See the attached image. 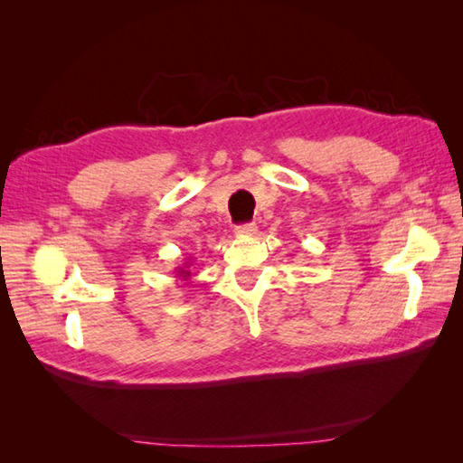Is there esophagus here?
<instances>
[{
    "mask_svg": "<svg viewBox=\"0 0 463 463\" xmlns=\"http://www.w3.org/2000/svg\"><path fill=\"white\" fill-rule=\"evenodd\" d=\"M234 234H237V237H254V234H257V224L254 222L239 224L237 229H234Z\"/></svg>",
    "mask_w": 463,
    "mask_h": 463,
    "instance_id": "esophagus-1",
    "label": "esophagus"
}]
</instances>
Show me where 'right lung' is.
I'll list each match as a JSON object with an SVG mask.
<instances>
[{
    "mask_svg": "<svg viewBox=\"0 0 463 463\" xmlns=\"http://www.w3.org/2000/svg\"><path fill=\"white\" fill-rule=\"evenodd\" d=\"M193 260L191 259H186V262H183V267H176V280H184V284H189L186 280H191V277H193Z\"/></svg>",
    "mask_w": 463,
    "mask_h": 463,
    "instance_id": "right-lung-1",
    "label": "right lung"
}]
</instances>
